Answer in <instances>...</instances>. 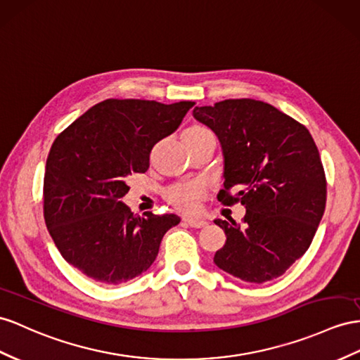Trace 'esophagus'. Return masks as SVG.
<instances>
[{
  "mask_svg": "<svg viewBox=\"0 0 360 360\" xmlns=\"http://www.w3.org/2000/svg\"><path fill=\"white\" fill-rule=\"evenodd\" d=\"M184 222H187L193 228H204V226L208 225L207 220L199 219V217H186V219H184Z\"/></svg>",
  "mask_w": 360,
  "mask_h": 360,
  "instance_id": "obj_1",
  "label": "esophagus"
}]
</instances>
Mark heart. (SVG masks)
Returning a JSON list of instances; mask_svg holds the SVG:
<instances>
[{"mask_svg": "<svg viewBox=\"0 0 360 360\" xmlns=\"http://www.w3.org/2000/svg\"><path fill=\"white\" fill-rule=\"evenodd\" d=\"M184 135L188 136H202V135H213L210 129L204 126H191L188 127ZM204 186L200 182H184L173 186L167 190V199L173 205L184 211L196 210L199 200L204 196Z\"/></svg>", "mask_w": 360, "mask_h": 360, "instance_id": "b5f03b06", "label": "heart"}]
</instances>
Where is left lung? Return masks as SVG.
Segmentation results:
<instances>
[{
	"instance_id": "left-lung-1",
	"label": "left lung",
	"mask_w": 360,
	"mask_h": 360,
	"mask_svg": "<svg viewBox=\"0 0 360 360\" xmlns=\"http://www.w3.org/2000/svg\"><path fill=\"white\" fill-rule=\"evenodd\" d=\"M193 115L222 144L219 202L246 208L242 224L214 220L226 234L216 266L248 283L276 278L309 250L326 210L327 179L315 141L306 126L260 100L229 98L196 106Z\"/></svg>"
}]
</instances>
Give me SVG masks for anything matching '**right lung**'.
Here are the masks:
<instances>
[{
    "mask_svg": "<svg viewBox=\"0 0 360 360\" xmlns=\"http://www.w3.org/2000/svg\"><path fill=\"white\" fill-rule=\"evenodd\" d=\"M195 101L108 98L54 140L44 174V219L70 264L101 284L147 271L176 214H134L127 178L149 169L152 147L179 127Z\"/></svg>",
    "mask_w": 360,
    "mask_h": 360,
    "instance_id": "right-lung-1",
    "label": "right lung"
}]
</instances>
